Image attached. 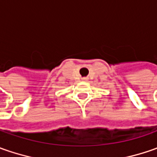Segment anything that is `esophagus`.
<instances>
[{"instance_id": "1", "label": "esophagus", "mask_w": 157, "mask_h": 157, "mask_svg": "<svg viewBox=\"0 0 157 157\" xmlns=\"http://www.w3.org/2000/svg\"><path fill=\"white\" fill-rule=\"evenodd\" d=\"M86 79H87V78H82V80H84V81H86Z\"/></svg>"}]
</instances>
